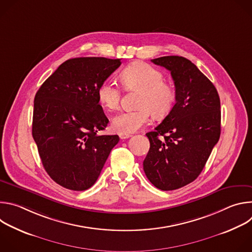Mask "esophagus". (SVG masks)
I'll return each instance as SVG.
<instances>
[{
    "instance_id": "34e87169",
    "label": "esophagus",
    "mask_w": 252,
    "mask_h": 252,
    "mask_svg": "<svg viewBox=\"0 0 252 252\" xmlns=\"http://www.w3.org/2000/svg\"><path fill=\"white\" fill-rule=\"evenodd\" d=\"M131 136V134H129V133H121L120 134V137L122 138V139H126V138H128V137H130Z\"/></svg>"
}]
</instances>
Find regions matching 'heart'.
<instances>
[{"instance_id":"obj_1","label":"heart","mask_w":252,"mask_h":252,"mask_svg":"<svg viewBox=\"0 0 252 252\" xmlns=\"http://www.w3.org/2000/svg\"><path fill=\"white\" fill-rule=\"evenodd\" d=\"M121 81L127 90H139L137 110L122 112L112 120V128L118 133H131L152 119L163 117L169 113L175 99L173 87L164 81L161 70L146 63H133L126 66L121 74ZM97 99L107 110H115L121 101L122 93L117 84L111 80H104L97 88Z\"/></svg>"}]
</instances>
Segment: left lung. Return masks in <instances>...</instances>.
<instances>
[{
    "mask_svg": "<svg viewBox=\"0 0 252 252\" xmlns=\"http://www.w3.org/2000/svg\"><path fill=\"white\" fill-rule=\"evenodd\" d=\"M168 69L175 86V103L154 131L143 160L149 181L158 189L173 190L202 171L220 136V99L213 84L189 60L166 56L152 60Z\"/></svg>",
    "mask_w": 252,
    "mask_h": 252,
    "instance_id": "8db88e82",
    "label": "left lung"
}]
</instances>
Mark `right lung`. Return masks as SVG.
<instances>
[{"label":"right lung","instance_id":"1","mask_svg":"<svg viewBox=\"0 0 252 252\" xmlns=\"http://www.w3.org/2000/svg\"><path fill=\"white\" fill-rule=\"evenodd\" d=\"M121 60L75 58L63 63L35 94L32 137L54 182L70 190L93 187L119 135H100L109 120L98 103V86Z\"/></svg>","mask_w":252,"mask_h":252}]
</instances>
